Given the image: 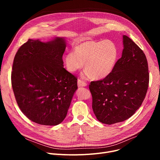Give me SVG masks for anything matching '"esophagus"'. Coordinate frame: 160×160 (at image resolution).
Here are the masks:
<instances>
[{
  "mask_svg": "<svg viewBox=\"0 0 160 160\" xmlns=\"http://www.w3.org/2000/svg\"><path fill=\"white\" fill-rule=\"evenodd\" d=\"M87 86V83L81 80H78V87H85Z\"/></svg>",
  "mask_w": 160,
  "mask_h": 160,
  "instance_id": "obj_1",
  "label": "esophagus"
}]
</instances>
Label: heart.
<instances>
[{
  "label": "heart",
  "mask_w": 160,
  "mask_h": 160,
  "mask_svg": "<svg viewBox=\"0 0 160 160\" xmlns=\"http://www.w3.org/2000/svg\"><path fill=\"white\" fill-rule=\"evenodd\" d=\"M119 50L113 41L86 40L78 42L64 56L67 69L74 72L82 68L86 69L84 77L102 79L110 74L118 60Z\"/></svg>",
  "instance_id": "b5f03b06"
}]
</instances>
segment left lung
Listing matches in <instances>:
<instances>
[{
    "instance_id": "8db88e82",
    "label": "left lung",
    "mask_w": 160,
    "mask_h": 160,
    "mask_svg": "<svg viewBox=\"0 0 160 160\" xmlns=\"http://www.w3.org/2000/svg\"><path fill=\"white\" fill-rule=\"evenodd\" d=\"M123 45L122 56L112 72L89 86L93 112L106 124L132 117L143 102L148 87V67L143 51L127 36H123Z\"/></svg>"
}]
</instances>
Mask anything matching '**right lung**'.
<instances>
[{"label": "right lung", "mask_w": 160, "mask_h": 160, "mask_svg": "<svg viewBox=\"0 0 160 160\" xmlns=\"http://www.w3.org/2000/svg\"><path fill=\"white\" fill-rule=\"evenodd\" d=\"M66 48L62 38L41 42L29 39L17 52L12 85L20 110L42 125L61 123L77 89V78L63 67Z\"/></svg>", "instance_id": "right-lung-1"}]
</instances>
